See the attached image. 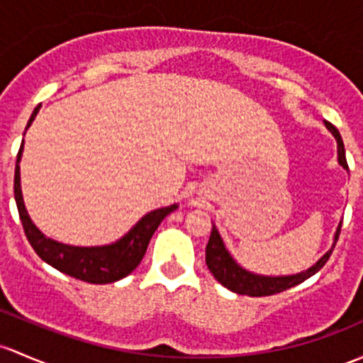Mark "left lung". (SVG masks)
Returning <instances> with one entry per match:
<instances>
[{"label":"left lung","mask_w":363,"mask_h":363,"mask_svg":"<svg viewBox=\"0 0 363 363\" xmlns=\"http://www.w3.org/2000/svg\"><path fill=\"white\" fill-rule=\"evenodd\" d=\"M325 127L334 133V137L337 139V156L339 163H341L345 169H348V162H346V152H345V144H342L341 133L333 123L325 121ZM339 233H341V224H339L337 231H335V242L339 238ZM334 247L316 262L315 266H311L308 272L299 273V274H291V277H261V274H254L250 272H245L242 266L236 264L230 255V252L224 247L223 238L217 233L216 228H212L211 238H208L207 249H205V261H207L208 269H211L213 278H216L219 284H223L224 287L230 289V291L236 294H243V296L250 297H262V296H273V294L284 292L287 289L294 287V285H299L301 281H304L306 278H310L316 272L325 266V262L329 261L330 254H333Z\"/></svg>","instance_id":"obj_1"}]
</instances>
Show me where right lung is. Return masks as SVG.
<instances>
[{
    "label": "right lung",
    "instance_id": "obj_1",
    "mask_svg": "<svg viewBox=\"0 0 363 363\" xmlns=\"http://www.w3.org/2000/svg\"><path fill=\"white\" fill-rule=\"evenodd\" d=\"M41 106V104H40ZM40 106L34 108L30 114L28 127L33 123L34 116L40 111ZM26 133V132H24ZM22 146L17 155V165H15V179H13V194L17 201L18 216H21L22 228H24L26 236H28L30 247L34 252L43 259L45 262L53 266L59 272L69 274V277L78 278V280L89 281V284H113V281L121 280L127 274H130L143 261L146 254L147 245H150L151 236L155 235L156 228L160 226L163 219L177 208V205L158 208L143 217L135 226L132 228L127 235L116 243L104 247H71L64 243L55 242V240L47 238L29 219L28 211L22 201L21 191V170H18V162L22 156Z\"/></svg>",
    "mask_w": 363,
    "mask_h": 363
}]
</instances>
